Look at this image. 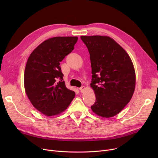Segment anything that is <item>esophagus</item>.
<instances>
[{"label":"esophagus","mask_w":158,"mask_h":158,"mask_svg":"<svg viewBox=\"0 0 158 158\" xmlns=\"http://www.w3.org/2000/svg\"><path fill=\"white\" fill-rule=\"evenodd\" d=\"M79 89V90L81 91V92H83L85 89V87L84 86H82L80 87Z\"/></svg>","instance_id":"34e87169"}]
</instances>
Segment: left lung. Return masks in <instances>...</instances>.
Listing matches in <instances>:
<instances>
[{
    "label": "left lung",
    "instance_id": "1",
    "mask_svg": "<svg viewBox=\"0 0 158 158\" xmlns=\"http://www.w3.org/2000/svg\"><path fill=\"white\" fill-rule=\"evenodd\" d=\"M88 48L92 65L91 87L96 101L93 112L110 118L119 113L135 92L136 75L126 51L110 37L81 36Z\"/></svg>",
    "mask_w": 158,
    "mask_h": 158
}]
</instances>
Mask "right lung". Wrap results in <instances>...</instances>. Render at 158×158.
Returning <instances> with one entry per match:
<instances>
[{"instance_id": "add662e5", "label": "right lung", "mask_w": 158, "mask_h": 158, "mask_svg": "<svg viewBox=\"0 0 158 158\" xmlns=\"http://www.w3.org/2000/svg\"><path fill=\"white\" fill-rule=\"evenodd\" d=\"M76 36L54 37L39 45L30 54L24 72V87L32 106L46 116L63 112L74 92L63 81L60 62L74 48Z\"/></svg>"}]
</instances>
